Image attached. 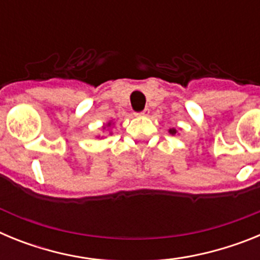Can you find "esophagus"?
Masks as SVG:
<instances>
[{
  "label": "esophagus",
  "mask_w": 260,
  "mask_h": 260,
  "mask_svg": "<svg viewBox=\"0 0 260 260\" xmlns=\"http://www.w3.org/2000/svg\"><path fill=\"white\" fill-rule=\"evenodd\" d=\"M148 113H150V109H148V108H144L142 112H137V113H134V114L137 117H143V116H147Z\"/></svg>",
  "instance_id": "obj_1"
}]
</instances>
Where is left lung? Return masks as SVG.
Segmentation results:
<instances>
[{
    "label": "left lung",
    "instance_id": "1",
    "mask_svg": "<svg viewBox=\"0 0 260 260\" xmlns=\"http://www.w3.org/2000/svg\"><path fill=\"white\" fill-rule=\"evenodd\" d=\"M169 133H171L172 135H174V134H176V133H177V130H176V128H174V127H172V128H169Z\"/></svg>",
    "mask_w": 260,
    "mask_h": 260
}]
</instances>
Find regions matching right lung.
<instances>
[{
  "label": "right lung",
  "instance_id": "obj_1",
  "mask_svg": "<svg viewBox=\"0 0 260 260\" xmlns=\"http://www.w3.org/2000/svg\"><path fill=\"white\" fill-rule=\"evenodd\" d=\"M110 125H112V122H108L107 125H105V127H108V126H110ZM105 127H104V128H105Z\"/></svg>",
  "mask_w": 260,
  "mask_h": 260
}]
</instances>
